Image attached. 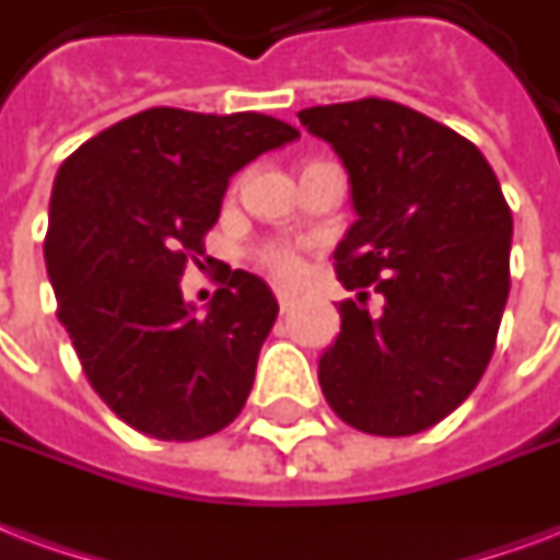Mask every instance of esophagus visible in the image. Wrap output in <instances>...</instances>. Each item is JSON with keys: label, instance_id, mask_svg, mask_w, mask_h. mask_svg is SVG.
I'll return each instance as SVG.
<instances>
[{"label": "esophagus", "instance_id": "esophagus-1", "mask_svg": "<svg viewBox=\"0 0 560 560\" xmlns=\"http://www.w3.org/2000/svg\"><path fill=\"white\" fill-rule=\"evenodd\" d=\"M276 299H279L281 311H290L293 308V302H296V296H293V293H288V290H276Z\"/></svg>", "mask_w": 560, "mask_h": 560}]
</instances>
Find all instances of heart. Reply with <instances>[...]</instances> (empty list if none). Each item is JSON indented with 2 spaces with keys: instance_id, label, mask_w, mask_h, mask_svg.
<instances>
[{
  "instance_id": "1",
  "label": "heart",
  "mask_w": 560,
  "mask_h": 560,
  "mask_svg": "<svg viewBox=\"0 0 560 560\" xmlns=\"http://www.w3.org/2000/svg\"><path fill=\"white\" fill-rule=\"evenodd\" d=\"M258 261L270 272H276L279 279H293V276H299V255L293 249H288V246H276V243L264 246L258 252Z\"/></svg>"
}]
</instances>
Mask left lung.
Returning a JSON list of instances; mask_svg holds the SVG:
<instances>
[{"mask_svg":"<svg viewBox=\"0 0 560 560\" xmlns=\"http://www.w3.org/2000/svg\"><path fill=\"white\" fill-rule=\"evenodd\" d=\"M349 173L358 220L337 243L347 290L385 296L378 318L340 302L319 387L352 429L405 438L450 417L485 375L511 288V208L458 131L390 100L299 110Z\"/></svg>","mask_w":560,"mask_h":560,"instance_id":"left-lung-1","label":"left lung"}]
</instances>
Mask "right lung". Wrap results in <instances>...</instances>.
<instances>
[{"mask_svg": "<svg viewBox=\"0 0 560 560\" xmlns=\"http://www.w3.org/2000/svg\"><path fill=\"white\" fill-rule=\"evenodd\" d=\"M267 114L149 108L81 143L58 170L46 272L102 402L158 441H199L243 411L279 302L229 270L196 314L185 264L205 252L229 178L296 140Z\"/></svg>", "mask_w": 560, "mask_h": 560, "instance_id": "obj_1", "label": "right lung"}]
</instances>
